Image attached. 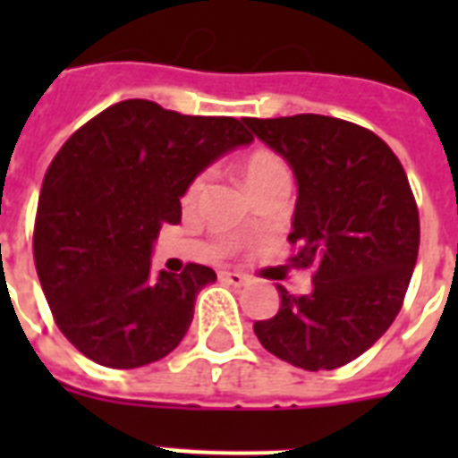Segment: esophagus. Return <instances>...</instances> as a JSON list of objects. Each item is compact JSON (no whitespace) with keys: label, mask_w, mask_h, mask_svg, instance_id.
<instances>
[{"label":"esophagus","mask_w":458,"mask_h":458,"mask_svg":"<svg viewBox=\"0 0 458 458\" xmlns=\"http://www.w3.org/2000/svg\"><path fill=\"white\" fill-rule=\"evenodd\" d=\"M221 280H225L228 285H244L247 283V276H242V273H237V271H221Z\"/></svg>","instance_id":"34e87169"}]
</instances>
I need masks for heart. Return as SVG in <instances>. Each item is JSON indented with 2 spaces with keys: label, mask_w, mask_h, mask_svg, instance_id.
<instances>
[{
  "label": "heart",
  "mask_w": 458,
  "mask_h": 458,
  "mask_svg": "<svg viewBox=\"0 0 458 458\" xmlns=\"http://www.w3.org/2000/svg\"><path fill=\"white\" fill-rule=\"evenodd\" d=\"M242 178L244 185L250 192H257L261 187L271 185V182H283V180H290V171H287V164L276 152H268V149H257L251 152L250 157L244 158L242 165ZM207 185V175L201 173L190 182L187 187V199H197L199 192Z\"/></svg>",
  "instance_id": "1"
}]
</instances>
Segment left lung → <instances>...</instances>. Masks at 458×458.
<instances>
[{
	"mask_svg": "<svg viewBox=\"0 0 458 458\" xmlns=\"http://www.w3.org/2000/svg\"><path fill=\"white\" fill-rule=\"evenodd\" d=\"M244 123L293 168L290 261L313 266L311 294L278 285V313L254 333L297 369H340L383 337L404 301L420 242L406 173L376 132L349 121L300 114Z\"/></svg>",
	"mask_w": 458,
	"mask_h": 458,
	"instance_id": "obj_1",
	"label": "left lung"
}]
</instances>
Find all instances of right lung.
<instances>
[{
    "label": "right lung",
    "instance_id": "obj_1",
    "mask_svg": "<svg viewBox=\"0 0 458 458\" xmlns=\"http://www.w3.org/2000/svg\"><path fill=\"white\" fill-rule=\"evenodd\" d=\"M242 121L182 116L125 99L78 128L47 168L32 254L54 320L81 354L140 369L171 354L192 323L208 266L152 273L164 223L207 165L250 145Z\"/></svg>",
    "mask_w": 458,
    "mask_h": 458
}]
</instances>
